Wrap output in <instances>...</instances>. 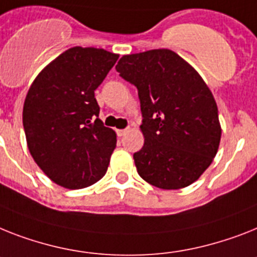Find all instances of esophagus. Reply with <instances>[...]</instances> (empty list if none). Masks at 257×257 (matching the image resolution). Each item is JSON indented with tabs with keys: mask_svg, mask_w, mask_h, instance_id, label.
<instances>
[{
	"mask_svg": "<svg viewBox=\"0 0 257 257\" xmlns=\"http://www.w3.org/2000/svg\"><path fill=\"white\" fill-rule=\"evenodd\" d=\"M127 133V128H123V130H116V135L118 137H123V135H126Z\"/></svg>",
	"mask_w": 257,
	"mask_h": 257,
	"instance_id": "1",
	"label": "esophagus"
}]
</instances>
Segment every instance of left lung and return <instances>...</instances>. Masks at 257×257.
I'll return each instance as SVG.
<instances>
[{"label":"left lung","mask_w":257,"mask_h":257,"mask_svg":"<svg viewBox=\"0 0 257 257\" xmlns=\"http://www.w3.org/2000/svg\"><path fill=\"white\" fill-rule=\"evenodd\" d=\"M137 86L144 146L134 154L138 173L160 189L198 180L217 155L218 107L201 76L171 50L124 55L115 67Z\"/></svg>","instance_id":"8db88e82"}]
</instances>
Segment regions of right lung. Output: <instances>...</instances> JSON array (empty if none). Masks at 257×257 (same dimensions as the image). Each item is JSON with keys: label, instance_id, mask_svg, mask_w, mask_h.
<instances>
[{"label": "right lung", "instance_id": "1", "mask_svg": "<svg viewBox=\"0 0 257 257\" xmlns=\"http://www.w3.org/2000/svg\"><path fill=\"white\" fill-rule=\"evenodd\" d=\"M118 57L101 48H69L30 86L23 105L29 151L57 185L82 189L107 171L116 135L98 118L94 90Z\"/></svg>", "mask_w": 257, "mask_h": 257}]
</instances>
